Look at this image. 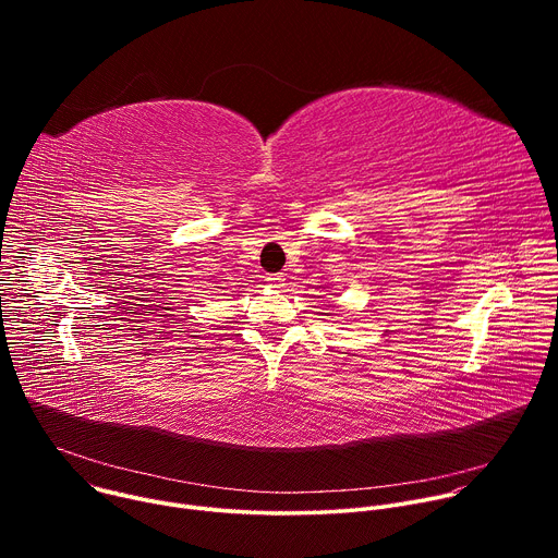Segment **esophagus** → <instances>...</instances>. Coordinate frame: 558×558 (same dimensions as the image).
<instances>
[{
    "label": "esophagus",
    "mask_w": 558,
    "mask_h": 558,
    "mask_svg": "<svg viewBox=\"0 0 558 558\" xmlns=\"http://www.w3.org/2000/svg\"><path fill=\"white\" fill-rule=\"evenodd\" d=\"M267 282H269V287H274V289H282V287H284V276H282V274H271V276L267 278Z\"/></svg>",
    "instance_id": "obj_1"
}]
</instances>
